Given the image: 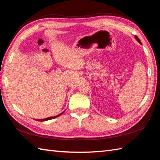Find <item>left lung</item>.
<instances>
[{"label": "left lung", "mask_w": 160, "mask_h": 160, "mask_svg": "<svg viewBox=\"0 0 160 160\" xmlns=\"http://www.w3.org/2000/svg\"><path fill=\"white\" fill-rule=\"evenodd\" d=\"M135 39H136V40H137V41H138V42L139 43H140V44H141V45H142V42H141V41H140V40L138 38V37L137 36H135Z\"/></svg>", "instance_id": "8db88e82"}]
</instances>
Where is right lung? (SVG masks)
I'll return each instance as SVG.
<instances>
[{"mask_svg": "<svg viewBox=\"0 0 160 160\" xmlns=\"http://www.w3.org/2000/svg\"><path fill=\"white\" fill-rule=\"evenodd\" d=\"M64 113V111L62 112V113H60V114H58V115H56V116H52V117H49V118H45V119H40V120H37V121H40V122H43V121H47V120H52V119H54V118H58V117H59L60 115H62V113Z\"/></svg>", "mask_w": 160, "mask_h": 160, "instance_id": "obj_1", "label": "right lung"}]
</instances>
